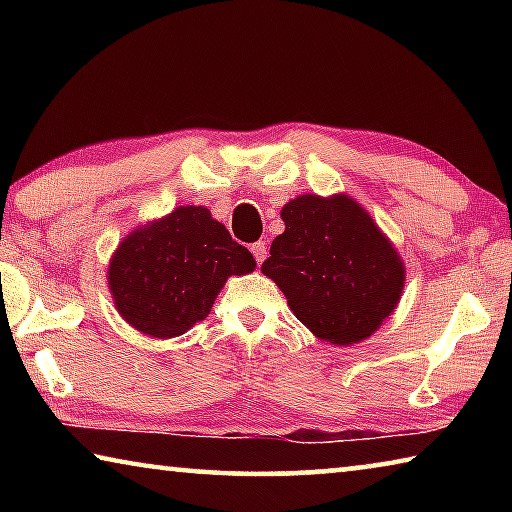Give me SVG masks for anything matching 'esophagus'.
<instances>
[{
  "mask_svg": "<svg viewBox=\"0 0 512 512\" xmlns=\"http://www.w3.org/2000/svg\"><path fill=\"white\" fill-rule=\"evenodd\" d=\"M250 250H253V257L257 259V264H262L264 262V259H266V244H264V241H257V244H253V246H250Z\"/></svg>",
  "mask_w": 512,
  "mask_h": 512,
  "instance_id": "1",
  "label": "esophagus"
}]
</instances>
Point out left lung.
Wrapping results in <instances>:
<instances>
[{
	"label": "left lung",
	"instance_id": "left-lung-1",
	"mask_svg": "<svg viewBox=\"0 0 512 512\" xmlns=\"http://www.w3.org/2000/svg\"><path fill=\"white\" fill-rule=\"evenodd\" d=\"M284 232L262 273L318 339L352 345L393 314L404 262L370 214L345 194H302L282 207Z\"/></svg>",
	"mask_w": 512,
	"mask_h": 512
}]
</instances>
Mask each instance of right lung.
Instances as JSON below:
<instances>
[{
  "instance_id": "obj_1",
  "label": "right lung",
  "mask_w": 512,
  "mask_h": 512,
  "mask_svg": "<svg viewBox=\"0 0 512 512\" xmlns=\"http://www.w3.org/2000/svg\"><path fill=\"white\" fill-rule=\"evenodd\" d=\"M255 271L246 246L203 205L176 207L133 230L108 266V287L128 325L173 339L207 318L230 275Z\"/></svg>"
}]
</instances>
